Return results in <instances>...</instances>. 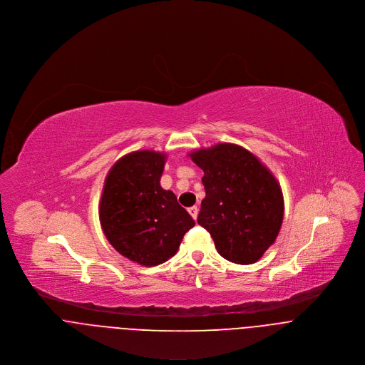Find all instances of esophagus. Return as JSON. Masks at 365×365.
I'll return each mask as SVG.
<instances>
[{
	"mask_svg": "<svg viewBox=\"0 0 365 365\" xmlns=\"http://www.w3.org/2000/svg\"><path fill=\"white\" fill-rule=\"evenodd\" d=\"M189 215L193 217V219H197V216H199V209H197V206H193V207H189Z\"/></svg>",
	"mask_w": 365,
	"mask_h": 365,
	"instance_id": "34e87169",
	"label": "esophagus"
}]
</instances>
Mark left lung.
<instances>
[{"label": "left lung", "instance_id": "left-lung-1", "mask_svg": "<svg viewBox=\"0 0 365 365\" xmlns=\"http://www.w3.org/2000/svg\"><path fill=\"white\" fill-rule=\"evenodd\" d=\"M205 172L206 197L197 222L227 261L250 265L275 242L284 220V196L271 170L245 148L217 144L190 153Z\"/></svg>", "mask_w": 365, "mask_h": 365}]
</instances>
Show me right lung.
Masks as SVG:
<instances>
[{"mask_svg": "<svg viewBox=\"0 0 365 365\" xmlns=\"http://www.w3.org/2000/svg\"><path fill=\"white\" fill-rule=\"evenodd\" d=\"M166 153L135 150L110 169L100 200L108 242L125 258L155 267L172 258L195 220L173 192L160 187Z\"/></svg>", "mask_w": 365, "mask_h": 365, "instance_id": "obj_1", "label": "right lung"}]
</instances>
